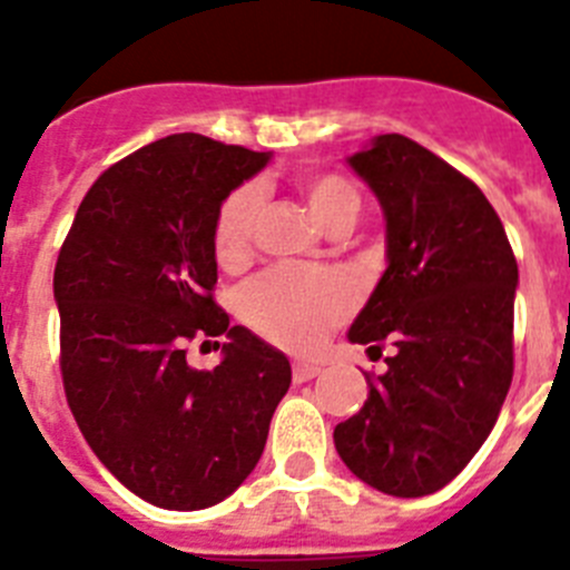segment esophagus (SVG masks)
<instances>
[{
	"label": "esophagus",
	"mask_w": 570,
	"mask_h": 570,
	"mask_svg": "<svg viewBox=\"0 0 570 570\" xmlns=\"http://www.w3.org/2000/svg\"><path fill=\"white\" fill-rule=\"evenodd\" d=\"M320 371H322V367L314 365V362H294V367H291V376H294V382L299 385V382L314 380Z\"/></svg>",
	"instance_id": "34e87169"
}]
</instances>
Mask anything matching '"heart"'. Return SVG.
<instances>
[{"mask_svg":"<svg viewBox=\"0 0 570 570\" xmlns=\"http://www.w3.org/2000/svg\"><path fill=\"white\" fill-rule=\"evenodd\" d=\"M302 194L325 230L360 214V190L342 176H308L302 183ZM259 210L262 194L254 185L230 190L216 210L214 250L225 268H236L248 259ZM354 305V285L345 276L311 268H274L250 282L239 296V311L250 328L288 351H314Z\"/></svg>","mask_w":570,"mask_h":570,"instance_id":"obj_1","label":"heart"}]
</instances>
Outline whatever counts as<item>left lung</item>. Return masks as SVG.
<instances>
[{"label": "left lung", "instance_id": "1", "mask_svg": "<svg viewBox=\"0 0 570 570\" xmlns=\"http://www.w3.org/2000/svg\"><path fill=\"white\" fill-rule=\"evenodd\" d=\"M385 214L387 268L347 340L380 347L367 400L334 428L342 462L391 497H425L471 462L513 376L517 259L476 185L400 134L347 156ZM367 347V351H371Z\"/></svg>", "mask_w": 570, "mask_h": 570}]
</instances>
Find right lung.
I'll return each mask as SVG.
<instances>
[{"label":"right lung","mask_w":570,"mask_h":570,"mask_svg":"<svg viewBox=\"0 0 570 570\" xmlns=\"http://www.w3.org/2000/svg\"><path fill=\"white\" fill-rule=\"evenodd\" d=\"M271 154L174 134L90 185L53 271L65 396L90 451L168 511L223 502L265 451L291 385L288 356L214 302V219ZM194 335H225L214 372ZM219 345V342H216Z\"/></svg>","instance_id":"1"}]
</instances>
